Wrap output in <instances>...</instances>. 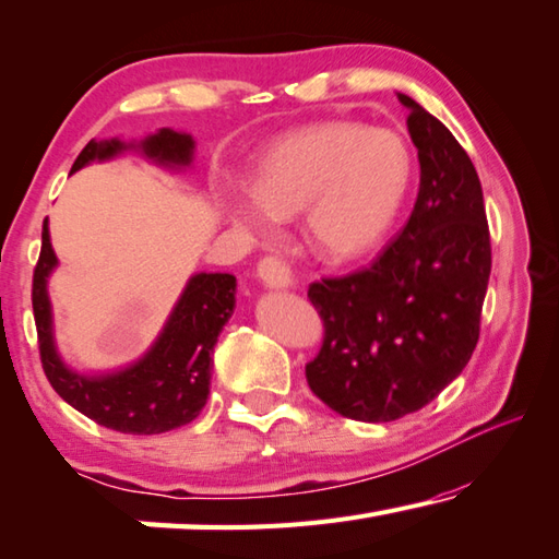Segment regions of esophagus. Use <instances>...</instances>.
Masks as SVG:
<instances>
[{"instance_id":"34e87169","label":"esophagus","mask_w":559,"mask_h":559,"mask_svg":"<svg viewBox=\"0 0 559 559\" xmlns=\"http://www.w3.org/2000/svg\"><path fill=\"white\" fill-rule=\"evenodd\" d=\"M259 281L265 288H294V271L286 261H281L278 255H265L259 261Z\"/></svg>"}]
</instances>
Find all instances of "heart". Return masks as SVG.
Segmentation results:
<instances>
[{
  "mask_svg": "<svg viewBox=\"0 0 559 559\" xmlns=\"http://www.w3.org/2000/svg\"><path fill=\"white\" fill-rule=\"evenodd\" d=\"M413 179L405 141L356 121H321L281 136L255 164V186L224 193V206L248 238L273 234L278 216L304 211L308 243L345 263L383 241Z\"/></svg>",
  "mask_w": 559,
  "mask_h": 559,
  "instance_id": "1",
  "label": "heart"
}]
</instances>
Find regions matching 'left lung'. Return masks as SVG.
I'll list each match as a JSON object with an SVG mask.
<instances>
[{
	"label": "left lung",
	"instance_id": "8db88e82",
	"mask_svg": "<svg viewBox=\"0 0 559 559\" xmlns=\"http://www.w3.org/2000/svg\"><path fill=\"white\" fill-rule=\"evenodd\" d=\"M420 162L413 214L368 269L311 283L323 345L311 391L362 423H391L453 383L480 338L490 228L477 171L448 127L397 94Z\"/></svg>",
	"mask_w": 559,
	"mask_h": 559
}]
</instances>
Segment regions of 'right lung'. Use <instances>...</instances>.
<instances>
[{"label":"right lung","mask_w":559,"mask_h":559,"mask_svg":"<svg viewBox=\"0 0 559 559\" xmlns=\"http://www.w3.org/2000/svg\"><path fill=\"white\" fill-rule=\"evenodd\" d=\"M197 141L191 134L158 129L141 141H88L76 156L72 174L92 162H109L123 152H141L164 168H189ZM57 269L49 224L41 226V253L34 269L32 306L37 321L41 368L49 383L79 413L104 428L129 436H158L191 423L206 405L211 385V353L236 306L231 273H197L186 283L171 316L152 348L131 366L114 373L84 376L61 360L55 343V321L47 281Z\"/></svg>","instance_id":"right-lung-1"}]
</instances>
